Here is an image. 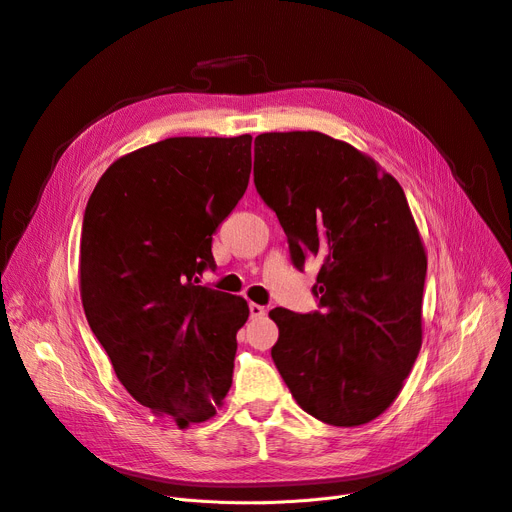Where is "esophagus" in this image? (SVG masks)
Wrapping results in <instances>:
<instances>
[{"label": "esophagus", "mask_w": 512, "mask_h": 512, "mask_svg": "<svg viewBox=\"0 0 512 512\" xmlns=\"http://www.w3.org/2000/svg\"><path fill=\"white\" fill-rule=\"evenodd\" d=\"M250 316L252 318H264L266 316V307L258 303H250Z\"/></svg>", "instance_id": "1"}]
</instances>
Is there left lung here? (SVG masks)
Wrapping results in <instances>:
<instances>
[{
	"mask_svg": "<svg viewBox=\"0 0 512 512\" xmlns=\"http://www.w3.org/2000/svg\"><path fill=\"white\" fill-rule=\"evenodd\" d=\"M254 184L293 264L322 262L320 311L268 313L272 361L313 418L367 424L398 398L422 346L426 252L406 194L369 155L318 131L258 135Z\"/></svg>",
	"mask_w": 512,
	"mask_h": 512,
	"instance_id": "1",
	"label": "left lung"
}]
</instances>
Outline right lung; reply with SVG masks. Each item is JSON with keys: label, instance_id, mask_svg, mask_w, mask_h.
<instances>
[{"label": "right lung", "instance_id": "1", "mask_svg": "<svg viewBox=\"0 0 512 512\" xmlns=\"http://www.w3.org/2000/svg\"><path fill=\"white\" fill-rule=\"evenodd\" d=\"M252 137H170L119 157L82 227L88 324L131 396L180 428L217 414L231 387L244 297L199 283L244 196Z\"/></svg>", "mask_w": 512, "mask_h": 512}]
</instances>
